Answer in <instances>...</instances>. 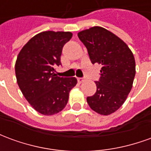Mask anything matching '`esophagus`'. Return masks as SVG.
I'll list each match as a JSON object with an SVG mask.
<instances>
[{
	"instance_id": "1",
	"label": "esophagus",
	"mask_w": 151,
	"mask_h": 151,
	"mask_svg": "<svg viewBox=\"0 0 151 151\" xmlns=\"http://www.w3.org/2000/svg\"><path fill=\"white\" fill-rule=\"evenodd\" d=\"M83 81H84V78H78V82L79 83H82Z\"/></svg>"
}]
</instances>
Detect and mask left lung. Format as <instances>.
Segmentation results:
<instances>
[{"label":"left lung","mask_w":151,"mask_h":151,"mask_svg":"<svg viewBox=\"0 0 151 151\" xmlns=\"http://www.w3.org/2000/svg\"><path fill=\"white\" fill-rule=\"evenodd\" d=\"M92 64L102 65L96 92L86 98L90 108L108 116L122 106L132 89L136 69L133 52L111 31L94 27L79 32Z\"/></svg>","instance_id":"obj_1"}]
</instances>
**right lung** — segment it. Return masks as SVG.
Wrapping results in <instances>:
<instances>
[{"mask_svg":"<svg viewBox=\"0 0 151 151\" xmlns=\"http://www.w3.org/2000/svg\"><path fill=\"white\" fill-rule=\"evenodd\" d=\"M71 32L43 31L22 48L15 63L17 82L26 99L38 112L51 116L62 111L76 78H60L55 68L61 65L62 48Z\"/></svg>","mask_w":151,"mask_h":151,"instance_id":"obj_1","label":"right lung"}]
</instances>
